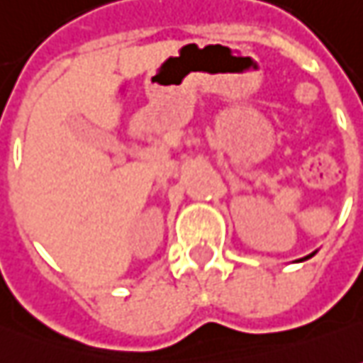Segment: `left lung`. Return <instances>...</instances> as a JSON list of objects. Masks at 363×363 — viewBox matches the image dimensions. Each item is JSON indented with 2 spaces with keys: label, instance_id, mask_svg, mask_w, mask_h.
<instances>
[{
  "label": "left lung",
  "instance_id": "8db88e82",
  "mask_svg": "<svg viewBox=\"0 0 363 363\" xmlns=\"http://www.w3.org/2000/svg\"><path fill=\"white\" fill-rule=\"evenodd\" d=\"M316 252H312V254H308V256H304V258H300V260H296V262H304V260H308V258H312Z\"/></svg>",
  "mask_w": 363,
  "mask_h": 363
}]
</instances>
